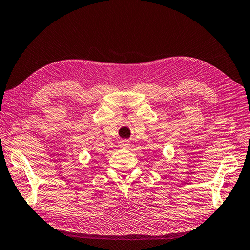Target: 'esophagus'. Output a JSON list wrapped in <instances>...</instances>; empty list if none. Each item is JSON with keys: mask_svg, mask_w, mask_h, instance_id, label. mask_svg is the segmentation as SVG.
<instances>
[{"mask_svg": "<svg viewBox=\"0 0 250 250\" xmlns=\"http://www.w3.org/2000/svg\"><path fill=\"white\" fill-rule=\"evenodd\" d=\"M129 145H130V144L127 141H123L121 143V147H123V148H128Z\"/></svg>", "mask_w": 250, "mask_h": 250, "instance_id": "obj_1", "label": "esophagus"}]
</instances>
